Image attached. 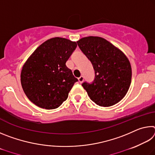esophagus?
Masks as SVG:
<instances>
[{
    "label": "esophagus",
    "mask_w": 155,
    "mask_h": 155,
    "mask_svg": "<svg viewBox=\"0 0 155 155\" xmlns=\"http://www.w3.org/2000/svg\"><path fill=\"white\" fill-rule=\"evenodd\" d=\"M83 81H84L83 77V76H81V77H80L79 78H78V81H79V83H82L83 82Z\"/></svg>",
    "instance_id": "obj_1"
}]
</instances>
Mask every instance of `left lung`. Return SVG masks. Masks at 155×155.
Returning a JSON list of instances; mask_svg holds the SVG:
<instances>
[{
	"instance_id": "obj_1",
	"label": "left lung",
	"mask_w": 155,
	"mask_h": 155,
	"mask_svg": "<svg viewBox=\"0 0 155 155\" xmlns=\"http://www.w3.org/2000/svg\"><path fill=\"white\" fill-rule=\"evenodd\" d=\"M77 44L95 71L92 83L82 84L90 99L101 107L118 103L127 94L131 83L132 70L127 57L101 37H85Z\"/></svg>"
}]
</instances>
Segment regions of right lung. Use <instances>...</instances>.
I'll return each instance as SVG.
<instances>
[{"mask_svg":"<svg viewBox=\"0 0 155 155\" xmlns=\"http://www.w3.org/2000/svg\"><path fill=\"white\" fill-rule=\"evenodd\" d=\"M76 41L53 38L35 49L21 71V85L27 98L46 109L59 107L78 79L65 65L77 48Z\"/></svg>","mask_w":155,"mask_h":155,"instance_id":"obj_1","label":"right lung"}]
</instances>
